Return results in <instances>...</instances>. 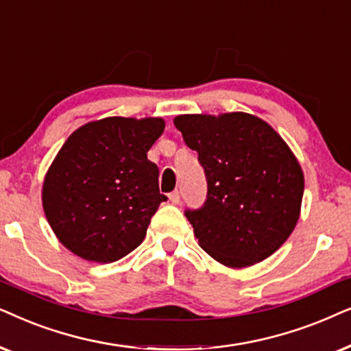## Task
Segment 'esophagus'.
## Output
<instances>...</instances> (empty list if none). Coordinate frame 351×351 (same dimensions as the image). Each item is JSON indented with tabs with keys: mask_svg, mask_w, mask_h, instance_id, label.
Masks as SVG:
<instances>
[{
	"mask_svg": "<svg viewBox=\"0 0 351 351\" xmlns=\"http://www.w3.org/2000/svg\"><path fill=\"white\" fill-rule=\"evenodd\" d=\"M168 199H170L171 204L178 205L180 200H181V195H180L178 191H173V193H170V195H168Z\"/></svg>",
	"mask_w": 351,
	"mask_h": 351,
	"instance_id": "34e87169",
	"label": "esophagus"
}]
</instances>
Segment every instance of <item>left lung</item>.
I'll return each mask as SVG.
<instances>
[{
	"label": "left lung",
	"mask_w": 351,
	"mask_h": 351,
	"mask_svg": "<svg viewBox=\"0 0 351 351\" xmlns=\"http://www.w3.org/2000/svg\"><path fill=\"white\" fill-rule=\"evenodd\" d=\"M173 123L207 178L202 207L184 212L199 245L230 268L273 255L295 228L305 188L286 141L245 112L178 115Z\"/></svg>",
	"instance_id": "left-lung-1"
}]
</instances>
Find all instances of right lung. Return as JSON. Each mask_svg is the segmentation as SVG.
<instances>
[{
    "label": "right lung",
    "mask_w": 351,
    "mask_h": 351,
    "mask_svg": "<svg viewBox=\"0 0 351 351\" xmlns=\"http://www.w3.org/2000/svg\"><path fill=\"white\" fill-rule=\"evenodd\" d=\"M163 119L107 117L70 134L43 183V210L60 244L83 260L112 263L146 237L167 195L147 151Z\"/></svg>",
    "instance_id": "obj_1"
}]
</instances>
